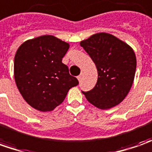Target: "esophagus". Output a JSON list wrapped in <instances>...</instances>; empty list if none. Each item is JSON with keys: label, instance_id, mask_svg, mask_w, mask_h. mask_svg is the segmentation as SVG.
<instances>
[{"label": "esophagus", "instance_id": "obj_1", "mask_svg": "<svg viewBox=\"0 0 152 152\" xmlns=\"http://www.w3.org/2000/svg\"><path fill=\"white\" fill-rule=\"evenodd\" d=\"M82 76H83V75H82V74H80V76H77V79H78V80H79V81H80V80H81V78H82Z\"/></svg>", "mask_w": 152, "mask_h": 152}]
</instances>
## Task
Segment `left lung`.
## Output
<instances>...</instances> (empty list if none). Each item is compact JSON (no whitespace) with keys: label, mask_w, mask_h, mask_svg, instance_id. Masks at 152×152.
<instances>
[{"label":"left lung","mask_w":152,"mask_h":152,"mask_svg":"<svg viewBox=\"0 0 152 152\" xmlns=\"http://www.w3.org/2000/svg\"><path fill=\"white\" fill-rule=\"evenodd\" d=\"M97 69V82L93 89L82 91L87 101L102 110L120 104L127 96L137 68L134 50L126 42L108 33L92 35L81 41Z\"/></svg>","instance_id":"1"}]
</instances>
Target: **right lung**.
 <instances>
[{"instance_id":"1","label":"right lung","mask_w":152,"mask_h":152,"mask_svg":"<svg viewBox=\"0 0 152 152\" xmlns=\"http://www.w3.org/2000/svg\"><path fill=\"white\" fill-rule=\"evenodd\" d=\"M70 45L50 35L22 43L14 59V76L22 97L41 111L54 110L78 85L62 58Z\"/></svg>"}]
</instances>
